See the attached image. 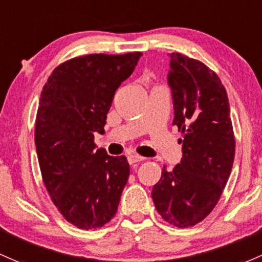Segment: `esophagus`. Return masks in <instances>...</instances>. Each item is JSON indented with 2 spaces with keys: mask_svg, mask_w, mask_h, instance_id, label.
Wrapping results in <instances>:
<instances>
[{
  "mask_svg": "<svg viewBox=\"0 0 262 262\" xmlns=\"http://www.w3.org/2000/svg\"><path fill=\"white\" fill-rule=\"evenodd\" d=\"M143 159H144V158H143V157L137 156V154H130V156H128V162H129V164L138 163V162H142Z\"/></svg>",
  "mask_w": 262,
  "mask_h": 262,
  "instance_id": "1",
  "label": "esophagus"
}]
</instances>
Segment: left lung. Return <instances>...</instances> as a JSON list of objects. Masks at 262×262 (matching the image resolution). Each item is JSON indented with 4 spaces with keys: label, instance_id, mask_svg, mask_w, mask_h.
Wrapping results in <instances>:
<instances>
[{
    "label": "left lung",
    "instance_id": "obj_1",
    "mask_svg": "<svg viewBox=\"0 0 262 262\" xmlns=\"http://www.w3.org/2000/svg\"><path fill=\"white\" fill-rule=\"evenodd\" d=\"M167 80L173 125L182 130L181 163L153 186L157 211L176 227H189L211 213L224 191L235 158V137L227 93L205 64L169 54Z\"/></svg>",
    "mask_w": 262,
    "mask_h": 262
}]
</instances>
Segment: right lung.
<instances>
[{"label": "right lung", "mask_w": 262, "mask_h": 262, "mask_svg": "<svg viewBox=\"0 0 262 262\" xmlns=\"http://www.w3.org/2000/svg\"><path fill=\"white\" fill-rule=\"evenodd\" d=\"M142 52L93 54L59 65L41 92L35 144L43 183L62 216L89 230L117 213L128 181L124 156L96 149L115 92L133 74Z\"/></svg>", "instance_id": "obj_1"}]
</instances>
